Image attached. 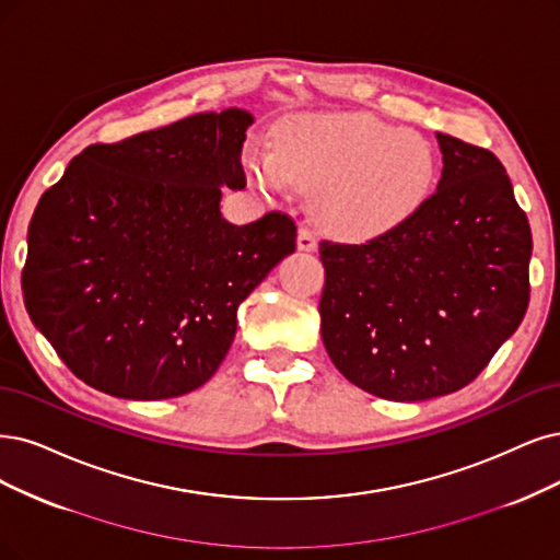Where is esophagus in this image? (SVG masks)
Wrapping results in <instances>:
<instances>
[{
	"mask_svg": "<svg viewBox=\"0 0 560 560\" xmlns=\"http://www.w3.org/2000/svg\"><path fill=\"white\" fill-rule=\"evenodd\" d=\"M298 248H300V252H316V248H318L316 235L308 231L306 225H302L298 231Z\"/></svg>",
	"mask_w": 560,
	"mask_h": 560,
	"instance_id": "1",
	"label": "esophagus"
}]
</instances>
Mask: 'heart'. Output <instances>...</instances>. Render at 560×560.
Returning <instances> with one entry per match:
<instances>
[{"label": "heart", "mask_w": 560, "mask_h": 560, "mask_svg": "<svg viewBox=\"0 0 560 560\" xmlns=\"http://www.w3.org/2000/svg\"><path fill=\"white\" fill-rule=\"evenodd\" d=\"M244 165L265 191L291 182L316 191L318 221L348 240L389 233L424 202L433 182L424 138L360 113L293 117L277 148L256 144Z\"/></svg>", "instance_id": "1"}]
</instances>
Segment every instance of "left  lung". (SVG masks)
Here are the masks:
<instances>
[{"label": "left lung", "instance_id": "left-lung-1", "mask_svg": "<svg viewBox=\"0 0 560 560\" xmlns=\"http://www.w3.org/2000/svg\"><path fill=\"white\" fill-rule=\"evenodd\" d=\"M443 173L416 212L360 246L320 244V335L369 395L422 401L468 385L528 308L530 225L503 163L436 133Z\"/></svg>", "mask_w": 560, "mask_h": 560}]
</instances>
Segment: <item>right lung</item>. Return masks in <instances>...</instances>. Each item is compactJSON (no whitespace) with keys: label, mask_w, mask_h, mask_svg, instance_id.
<instances>
[{"label":"right lung","mask_w":560,"mask_h":560,"mask_svg":"<svg viewBox=\"0 0 560 560\" xmlns=\"http://www.w3.org/2000/svg\"><path fill=\"white\" fill-rule=\"evenodd\" d=\"M252 124V113L225 108L90 144L40 196L27 231L25 306L82 383L156 401L217 374L237 306L298 237L281 212L246 225L221 217V186H246Z\"/></svg>","instance_id":"1"}]
</instances>
